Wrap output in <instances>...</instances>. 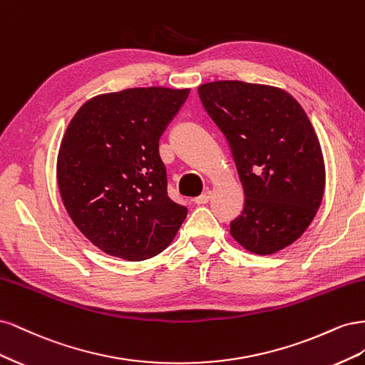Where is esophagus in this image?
I'll list each match as a JSON object with an SVG mask.
<instances>
[{
    "label": "esophagus",
    "mask_w": 365,
    "mask_h": 365,
    "mask_svg": "<svg viewBox=\"0 0 365 365\" xmlns=\"http://www.w3.org/2000/svg\"><path fill=\"white\" fill-rule=\"evenodd\" d=\"M210 197H212V190H204L202 195H200L197 197H195L193 202L197 205H204L210 201Z\"/></svg>",
    "instance_id": "esophagus-1"
}]
</instances>
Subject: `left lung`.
Masks as SVG:
<instances>
[{
	"label": "left lung",
	"mask_w": 365,
	"mask_h": 365,
	"mask_svg": "<svg viewBox=\"0 0 365 365\" xmlns=\"http://www.w3.org/2000/svg\"><path fill=\"white\" fill-rule=\"evenodd\" d=\"M197 94L228 141L245 193L230 235L259 256L289 247L311 225L326 185L322 146L304 109L271 85L217 81L197 86Z\"/></svg>",
	"instance_id": "obj_1"
}]
</instances>
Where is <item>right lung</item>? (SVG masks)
Returning <instances> with one entry per match:
<instances>
[{
  "instance_id": "add662e5",
  "label": "right lung",
  "mask_w": 365,
  "mask_h": 365,
  "mask_svg": "<svg viewBox=\"0 0 365 365\" xmlns=\"http://www.w3.org/2000/svg\"><path fill=\"white\" fill-rule=\"evenodd\" d=\"M189 93L149 86L96 96L65 130L56 164L63 207L109 256H157L184 222L187 208L168 196L158 140Z\"/></svg>"
}]
</instances>
